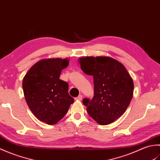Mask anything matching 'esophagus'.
Returning a JSON list of instances; mask_svg holds the SVG:
<instances>
[{"instance_id":"esophagus-1","label":"esophagus","mask_w":160,"mask_h":160,"mask_svg":"<svg viewBox=\"0 0 160 160\" xmlns=\"http://www.w3.org/2000/svg\"><path fill=\"white\" fill-rule=\"evenodd\" d=\"M75 100H79V101H81V100H82V96H81V95H79V96H78L77 98H75Z\"/></svg>"}]
</instances>
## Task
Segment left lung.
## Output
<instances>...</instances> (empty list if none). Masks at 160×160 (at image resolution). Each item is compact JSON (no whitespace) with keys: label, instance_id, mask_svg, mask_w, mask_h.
I'll list each match as a JSON object with an SVG mask.
<instances>
[{"label":"left lung","instance_id":"8db88e82","mask_svg":"<svg viewBox=\"0 0 160 160\" xmlns=\"http://www.w3.org/2000/svg\"><path fill=\"white\" fill-rule=\"evenodd\" d=\"M84 73L93 76L94 96L84 98L87 113L101 125L114 122L124 114L133 93V82L124 66L110 57L81 58Z\"/></svg>","mask_w":160,"mask_h":160}]
</instances>
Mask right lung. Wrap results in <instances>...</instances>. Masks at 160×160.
Segmentation results:
<instances>
[{"mask_svg": "<svg viewBox=\"0 0 160 160\" xmlns=\"http://www.w3.org/2000/svg\"><path fill=\"white\" fill-rule=\"evenodd\" d=\"M68 64L67 59L40 60L23 78L27 104L33 114L47 124H55L60 120L74 102L68 93L69 84L60 79L61 71Z\"/></svg>", "mask_w": 160, "mask_h": 160, "instance_id": "add662e5", "label": "right lung"}]
</instances>
